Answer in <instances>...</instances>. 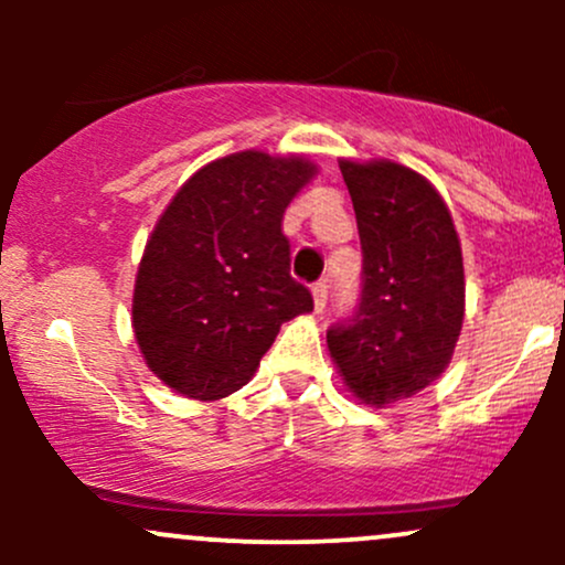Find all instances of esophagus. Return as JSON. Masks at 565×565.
<instances>
[{
    "label": "esophagus",
    "instance_id": "34e87169",
    "mask_svg": "<svg viewBox=\"0 0 565 565\" xmlns=\"http://www.w3.org/2000/svg\"><path fill=\"white\" fill-rule=\"evenodd\" d=\"M313 308L316 313H323L327 310V297H329V284L327 281H316L313 284Z\"/></svg>",
    "mask_w": 565,
    "mask_h": 565
}]
</instances>
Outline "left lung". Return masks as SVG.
Masks as SVG:
<instances>
[{
    "label": "left lung",
    "mask_w": 565,
    "mask_h": 565,
    "mask_svg": "<svg viewBox=\"0 0 565 565\" xmlns=\"http://www.w3.org/2000/svg\"><path fill=\"white\" fill-rule=\"evenodd\" d=\"M364 270L361 302L327 332L348 391L374 408L412 398L449 366L465 319L462 246L446 201L404 164L340 161Z\"/></svg>",
    "instance_id": "obj_1"
}]
</instances>
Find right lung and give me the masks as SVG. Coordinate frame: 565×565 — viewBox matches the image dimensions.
Returning a JSON list of instances; mask_svg holds the SVG:
<instances>
[{
	"label": "right lung",
	"instance_id": "add662e5",
	"mask_svg": "<svg viewBox=\"0 0 565 565\" xmlns=\"http://www.w3.org/2000/svg\"><path fill=\"white\" fill-rule=\"evenodd\" d=\"M316 174L302 157L231 153L174 193L135 278L132 329L148 369L185 398L217 401L255 377L284 321L313 310L289 276L281 220Z\"/></svg>",
	"mask_w": 565,
	"mask_h": 565
}]
</instances>
